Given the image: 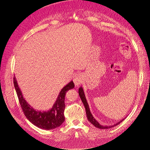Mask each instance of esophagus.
<instances>
[{"label": "esophagus", "instance_id": "obj_1", "mask_svg": "<svg viewBox=\"0 0 150 150\" xmlns=\"http://www.w3.org/2000/svg\"><path fill=\"white\" fill-rule=\"evenodd\" d=\"M81 81H82V78H81V74H76L74 78V83L75 85L79 86L81 83Z\"/></svg>", "mask_w": 150, "mask_h": 150}]
</instances>
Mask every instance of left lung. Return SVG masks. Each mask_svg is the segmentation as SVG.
<instances>
[{
  "mask_svg": "<svg viewBox=\"0 0 150 150\" xmlns=\"http://www.w3.org/2000/svg\"><path fill=\"white\" fill-rule=\"evenodd\" d=\"M79 96L81 99V100H82V102L83 103L84 105V107L86 108V115H87V117H88V121L91 123L92 125H93L95 127H96V128H99V129H108V128H112V127H114L117 125H119L121 122H122V121L124 120H122L121 121H119L117 123L112 125V126H104L103 125H101L100 124H99V122L96 120V119L94 118V117H93V116L92 115L91 112L90 111V110H89V105H88V103H87V101H86V97H85V95H84V91L83 89L82 88H79Z\"/></svg>",
  "mask_w": 150,
  "mask_h": 150,
  "instance_id": "obj_1",
  "label": "left lung"
}]
</instances>
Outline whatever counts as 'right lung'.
Instances as JSON below:
<instances>
[{
  "instance_id": "obj_1",
  "label": "right lung",
  "mask_w": 150,
  "mask_h": 150,
  "mask_svg": "<svg viewBox=\"0 0 150 150\" xmlns=\"http://www.w3.org/2000/svg\"><path fill=\"white\" fill-rule=\"evenodd\" d=\"M13 84L17 94L18 99L24 115L32 123L38 128L44 129H52L61 126L65 120V96L68 91L73 89L74 84L73 81L68 83L62 88L51 110L47 111H38L30 107L22 96V93L18 86L15 76H13Z\"/></svg>"
}]
</instances>
